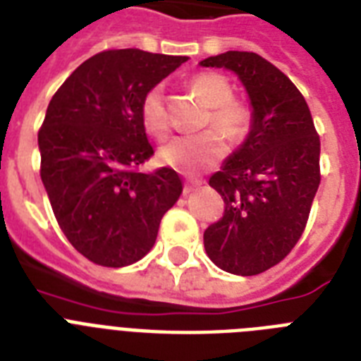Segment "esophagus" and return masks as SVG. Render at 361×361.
<instances>
[{"mask_svg":"<svg viewBox=\"0 0 361 361\" xmlns=\"http://www.w3.org/2000/svg\"><path fill=\"white\" fill-rule=\"evenodd\" d=\"M202 183H204V181H202V180H196V178H187V180H185V189H183V192H185V195H189V192H192V190H195V189H198V187H200Z\"/></svg>","mask_w":361,"mask_h":361,"instance_id":"34e87169","label":"esophagus"}]
</instances>
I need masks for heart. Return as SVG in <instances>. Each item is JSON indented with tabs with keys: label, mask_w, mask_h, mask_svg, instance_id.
I'll use <instances>...</instances> for the list:
<instances>
[{
	"label": "heart",
	"mask_w": 361,
	"mask_h": 361,
	"mask_svg": "<svg viewBox=\"0 0 361 361\" xmlns=\"http://www.w3.org/2000/svg\"><path fill=\"white\" fill-rule=\"evenodd\" d=\"M190 90L211 109V126L216 131L174 137L159 148V161L178 172H198L213 166L226 155L228 146L222 135L231 142H241L252 128V111L245 102L231 99V87L226 78L213 72L196 74L189 81ZM140 120L150 135L163 139L169 133V114L165 90L155 85L140 99Z\"/></svg>",
	"instance_id": "1"
}]
</instances>
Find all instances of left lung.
<instances>
[{
    "label": "left lung",
    "mask_w": 361,
    "mask_h": 361,
    "mask_svg": "<svg viewBox=\"0 0 361 361\" xmlns=\"http://www.w3.org/2000/svg\"><path fill=\"white\" fill-rule=\"evenodd\" d=\"M200 66L233 72L252 109L247 139L209 178L226 207L204 231V247L222 271L254 276L282 262L302 235L321 183V140L304 96L267 59L226 51Z\"/></svg>",
    "instance_id": "1"
}]
</instances>
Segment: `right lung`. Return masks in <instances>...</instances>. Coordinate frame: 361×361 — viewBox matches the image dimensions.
<instances>
[{
	"label": "right lung",
	"mask_w": 361,
	"mask_h": 361,
	"mask_svg": "<svg viewBox=\"0 0 361 361\" xmlns=\"http://www.w3.org/2000/svg\"><path fill=\"white\" fill-rule=\"evenodd\" d=\"M187 57L109 49L55 92L38 131L40 178L59 226L92 263L126 267L152 250L183 185L169 166L135 171L154 155L140 99Z\"/></svg>",
	"instance_id": "obj_1"
}]
</instances>
